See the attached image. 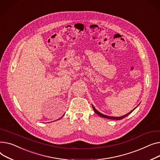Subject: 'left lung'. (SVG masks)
Here are the masks:
<instances>
[{
    "label": "left lung",
    "instance_id": "obj_1",
    "mask_svg": "<svg viewBox=\"0 0 160 160\" xmlns=\"http://www.w3.org/2000/svg\"><path fill=\"white\" fill-rule=\"evenodd\" d=\"M92 108H93V110H94V112H96V113L98 114V115H99V116H101V117H102V118H107V119H114V120H120V119H122L123 118H125L126 116H127L128 115H129L130 113H132V112L138 107V106L136 107V108H134L132 110H131L130 112H129L128 114H125V115H124V116H121V117H114V116H107V115H105V114H102V113H101V112H99L98 110H97L96 109V108L93 107L92 105Z\"/></svg>",
    "mask_w": 160,
    "mask_h": 160
}]
</instances>
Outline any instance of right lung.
Here are the masks:
<instances>
[{
    "label": "right lung",
    "mask_w": 160,
    "mask_h": 160,
    "mask_svg": "<svg viewBox=\"0 0 160 160\" xmlns=\"http://www.w3.org/2000/svg\"><path fill=\"white\" fill-rule=\"evenodd\" d=\"M64 116V115H63V116H62V117H63V116Z\"/></svg>",
    "instance_id": "right-lung-1"
}]
</instances>
